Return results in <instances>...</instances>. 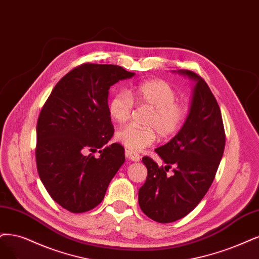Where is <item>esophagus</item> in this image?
I'll use <instances>...</instances> for the list:
<instances>
[{"label":"esophagus","mask_w":259,"mask_h":259,"mask_svg":"<svg viewBox=\"0 0 259 259\" xmlns=\"http://www.w3.org/2000/svg\"><path fill=\"white\" fill-rule=\"evenodd\" d=\"M124 155H126V157H127L128 159H130L131 161L139 162V161L141 160L140 155L136 154V152H133V151H130V150H126V151H124Z\"/></svg>","instance_id":"1"}]
</instances>
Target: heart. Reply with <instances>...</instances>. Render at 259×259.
<instances>
[{"instance_id": "1", "label": "heart", "mask_w": 259, "mask_h": 259, "mask_svg": "<svg viewBox=\"0 0 259 259\" xmlns=\"http://www.w3.org/2000/svg\"><path fill=\"white\" fill-rule=\"evenodd\" d=\"M138 105L152 109L148 118L149 127L129 124L116 132V140L131 151H141L154 144L157 131L161 138L176 136L184 127L188 111L184 104L177 102L178 95L173 86L163 80L142 82L130 92H118L113 95L108 104L110 117L118 123L126 122L132 113L133 101Z\"/></svg>"}]
</instances>
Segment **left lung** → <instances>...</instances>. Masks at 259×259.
Segmentation results:
<instances>
[{
	"mask_svg": "<svg viewBox=\"0 0 259 259\" xmlns=\"http://www.w3.org/2000/svg\"><path fill=\"white\" fill-rule=\"evenodd\" d=\"M177 72L195 81L184 127L165 145L155 149L164 167L149 157L142 159L147 178L139 190V205L159 223L183 219L199 204L215 177L225 147L221 110L209 86L193 71ZM171 165L175 174L168 177L166 171Z\"/></svg>",
	"mask_w": 259,
	"mask_h": 259,
	"instance_id": "obj_1",
	"label": "left lung"
}]
</instances>
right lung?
<instances>
[{
	"mask_svg": "<svg viewBox=\"0 0 259 259\" xmlns=\"http://www.w3.org/2000/svg\"><path fill=\"white\" fill-rule=\"evenodd\" d=\"M133 75L116 65L82 64L59 81L40 111L38 175L54 202L70 212L98 206L123 164L120 144L103 148L114 135L108 97L112 85ZM98 149L101 155L96 158L92 154Z\"/></svg>",
	"mask_w": 259,
	"mask_h": 259,
	"instance_id": "obj_1",
	"label": "right lung"
}]
</instances>
